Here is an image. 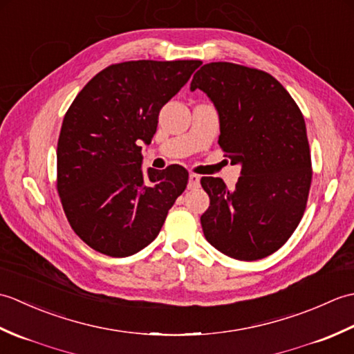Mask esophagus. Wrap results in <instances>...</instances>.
<instances>
[{
    "mask_svg": "<svg viewBox=\"0 0 354 354\" xmlns=\"http://www.w3.org/2000/svg\"><path fill=\"white\" fill-rule=\"evenodd\" d=\"M199 181H201L199 175H196V173H190V175H189V189H196V187L199 185Z\"/></svg>",
    "mask_w": 354,
    "mask_h": 354,
    "instance_id": "obj_1",
    "label": "esophagus"
}]
</instances>
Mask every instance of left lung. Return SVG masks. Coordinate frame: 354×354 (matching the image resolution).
Here are the masks:
<instances>
[{"label":"left lung","mask_w":354,"mask_h":354,"mask_svg":"<svg viewBox=\"0 0 354 354\" xmlns=\"http://www.w3.org/2000/svg\"><path fill=\"white\" fill-rule=\"evenodd\" d=\"M219 112V146L240 164L228 189L221 178L204 176L209 207L201 216L204 236L228 257L265 259L288 242L304 214L312 183L304 117L270 74L231 62H212L194 74Z\"/></svg>","instance_id":"1"}]
</instances>
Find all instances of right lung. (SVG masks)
<instances>
[{"label":"right lung","mask_w":354,"mask_h":354,"mask_svg":"<svg viewBox=\"0 0 354 354\" xmlns=\"http://www.w3.org/2000/svg\"><path fill=\"white\" fill-rule=\"evenodd\" d=\"M201 61H129L88 82L64 117L57 193L74 232L109 257L141 251L160 234L189 171L171 164L142 171L160 111Z\"/></svg>","instance_id":"obj_1"}]
</instances>
